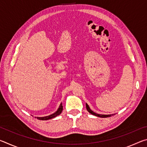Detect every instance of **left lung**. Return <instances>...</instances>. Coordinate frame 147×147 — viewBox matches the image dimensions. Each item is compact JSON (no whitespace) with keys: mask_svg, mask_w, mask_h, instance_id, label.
I'll list each match as a JSON object with an SVG mask.
<instances>
[{"mask_svg":"<svg viewBox=\"0 0 147 147\" xmlns=\"http://www.w3.org/2000/svg\"><path fill=\"white\" fill-rule=\"evenodd\" d=\"M86 109H87V110H88L89 113L92 114V115H95V116H97V117H99L105 118V117H111V115H113V114H112V115H101V114H98V113H94V111H92L91 109H90V108H89V106H88V104H86Z\"/></svg>","mask_w":147,"mask_h":147,"instance_id":"left-lung-1","label":"left lung"}]
</instances>
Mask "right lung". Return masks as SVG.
Returning <instances> with one entry per match:
<instances>
[{
  "instance_id": "obj_1",
  "label": "right lung",
  "mask_w": 147,
  "mask_h": 147,
  "mask_svg": "<svg viewBox=\"0 0 147 147\" xmlns=\"http://www.w3.org/2000/svg\"><path fill=\"white\" fill-rule=\"evenodd\" d=\"M62 110H63V106H62V104L61 103L60 105H59V108L58 109V110H57L55 113H54L53 114H52V115H50L49 116H46V117H37V118L39 120H49V119H51L54 117H56L58 115H59V114H61V113L62 112Z\"/></svg>"
}]
</instances>
